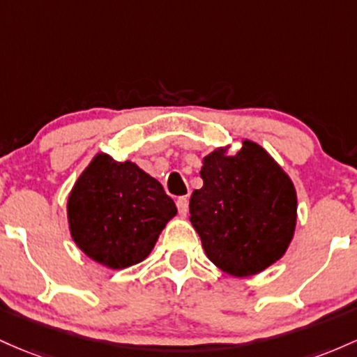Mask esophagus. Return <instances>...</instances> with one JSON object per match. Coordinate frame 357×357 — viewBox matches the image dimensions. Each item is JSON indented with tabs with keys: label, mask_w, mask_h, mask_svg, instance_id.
<instances>
[{
	"label": "esophagus",
	"mask_w": 357,
	"mask_h": 357,
	"mask_svg": "<svg viewBox=\"0 0 357 357\" xmlns=\"http://www.w3.org/2000/svg\"><path fill=\"white\" fill-rule=\"evenodd\" d=\"M177 209L182 218H185L189 214V199L187 197H178L177 199Z\"/></svg>",
	"instance_id": "esophagus-1"
}]
</instances>
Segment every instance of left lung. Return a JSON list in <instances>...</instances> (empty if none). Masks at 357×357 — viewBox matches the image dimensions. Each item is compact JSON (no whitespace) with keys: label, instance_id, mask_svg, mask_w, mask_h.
Listing matches in <instances>:
<instances>
[{"label":"left lung","instance_id":"obj_1","mask_svg":"<svg viewBox=\"0 0 357 357\" xmlns=\"http://www.w3.org/2000/svg\"><path fill=\"white\" fill-rule=\"evenodd\" d=\"M236 153L219 146L202 158L204 185L192 192L190 222L207 258L231 276L265 271L287 253L297 226V190L258 143Z\"/></svg>","mask_w":357,"mask_h":357}]
</instances>
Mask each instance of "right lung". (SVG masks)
Masks as SVG:
<instances>
[{
    "label": "right lung",
    "instance_id": "1",
    "mask_svg": "<svg viewBox=\"0 0 357 357\" xmlns=\"http://www.w3.org/2000/svg\"><path fill=\"white\" fill-rule=\"evenodd\" d=\"M177 215L162 183L135 162L96 153L67 199L74 243L92 261L125 270L148 258L160 232Z\"/></svg>",
    "mask_w": 357,
    "mask_h": 357
}]
</instances>
